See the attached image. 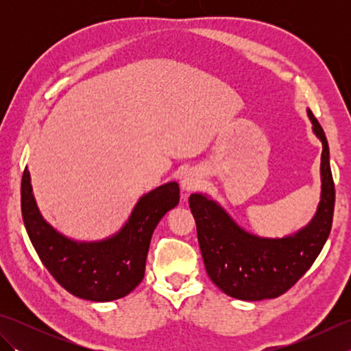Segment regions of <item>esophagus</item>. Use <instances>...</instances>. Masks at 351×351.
<instances>
[{
	"label": "esophagus",
	"instance_id": "34e87169",
	"mask_svg": "<svg viewBox=\"0 0 351 351\" xmlns=\"http://www.w3.org/2000/svg\"><path fill=\"white\" fill-rule=\"evenodd\" d=\"M200 185V176L196 170L189 169L187 171H184V175L181 178V189L184 191H191L197 189Z\"/></svg>",
	"mask_w": 351,
	"mask_h": 351
}]
</instances>
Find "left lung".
Returning a JSON list of instances; mask_svg holds the SVG:
<instances>
[{
    "label": "left lung",
    "mask_w": 351,
    "mask_h": 351,
    "mask_svg": "<svg viewBox=\"0 0 351 351\" xmlns=\"http://www.w3.org/2000/svg\"><path fill=\"white\" fill-rule=\"evenodd\" d=\"M312 132L322 141V193L306 226L282 238L249 232L217 200L193 193L189 202L196 220L197 240L206 273L223 293L238 300L276 299L309 270L329 238L335 208V184L326 134L306 108Z\"/></svg>",
    "instance_id": "obj_1"
}]
</instances>
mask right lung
Returning <instances> with one entry per match:
<instances>
[{
	"label": "right lung",
	"mask_w": 351,
	"mask_h": 351,
	"mask_svg": "<svg viewBox=\"0 0 351 351\" xmlns=\"http://www.w3.org/2000/svg\"><path fill=\"white\" fill-rule=\"evenodd\" d=\"M180 204V185L171 181L145 193L123 226L102 240L81 241L43 219L25 167L21 182L22 219L43 265L71 294L90 302L128 295L145 278L149 244L160 220Z\"/></svg>",
	"instance_id": "add662e5"
}]
</instances>
